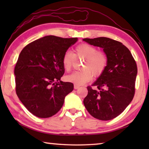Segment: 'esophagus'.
<instances>
[{"label":"esophagus","instance_id":"esophagus-1","mask_svg":"<svg viewBox=\"0 0 149 149\" xmlns=\"http://www.w3.org/2000/svg\"><path fill=\"white\" fill-rule=\"evenodd\" d=\"M79 85L74 84V89H79Z\"/></svg>","mask_w":149,"mask_h":149}]
</instances>
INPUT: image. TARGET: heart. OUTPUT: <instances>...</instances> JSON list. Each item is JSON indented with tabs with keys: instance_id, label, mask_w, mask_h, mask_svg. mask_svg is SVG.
Masks as SVG:
<instances>
[{
	"instance_id": "1",
	"label": "heart",
	"mask_w": 149,
	"mask_h": 149,
	"mask_svg": "<svg viewBox=\"0 0 149 149\" xmlns=\"http://www.w3.org/2000/svg\"><path fill=\"white\" fill-rule=\"evenodd\" d=\"M75 57L85 59L82 71L73 72L68 75V81L77 85H84L92 79L93 75L95 77L100 76L108 65V56L102 50H97V47L87 43L80 44L75 47V54L66 51L63 54L62 62L65 71L70 72L74 64Z\"/></svg>"
}]
</instances>
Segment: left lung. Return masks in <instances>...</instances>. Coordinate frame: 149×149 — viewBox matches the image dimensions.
I'll return each instance as SVG.
<instances>
[{
	"label": "left lung",
	"mask_w": 149,
	"mask_h": 149,
	"mask_svg": "<svg viewBox=\"0 0 149 149\" xmlns=\"http://www.w3.org/2000/svg\"><path fill=\"white\" fill-rule=\"evenodd\" d=\"M99 47L108 56L104 72L92 85L84 104L89 114L97 119L110 120L119 116L132 102L135 95L137 68L130 50L122 42L107 37L84 39Z\"/></svg>",
	"instance_id": "8db88e82"
}]
</instances>
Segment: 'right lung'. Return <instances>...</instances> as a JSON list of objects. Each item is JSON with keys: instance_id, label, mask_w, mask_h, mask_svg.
<instances>
[{"instance_id": "add662e5", "label": "right lung", "mask_w": 149, "mask_h": 149, "mask_svg": "<svg viewBox=\"0 0 149 149\" xmlns=\"http://www.w3.org/2000/svg\"><path fill=\"white\" fill-rule=\"evenodd\" d=\"M77 38L49 35L35 40L20 52L14 68L16 92L32 114L47 118L61 109L65 97L74 89L70 82H63L62 58Z\"/></svg>"}]
</instances>
